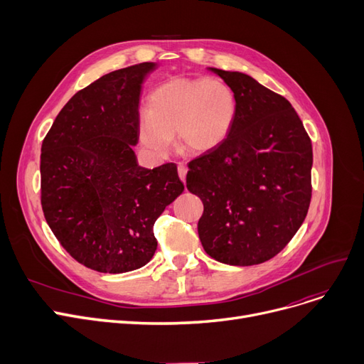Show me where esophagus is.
Wrapping results in <instances>:
<instances>
[{
  "mask_svg": "<svg viewBox=\"0 0 364 364\" xmlns=\"http://www.w3.org/2000/svg\"><path fill=\"white\" fill-rule=\"evenodd\" d=\"M178 176H180V180L183 183H186V176H187V168L184 164H178Z\"/></svg>",
  "mask_w": 364,
  "mask_h": 364,
  "instance_id": "obj_1",
  "label": "esophagus"
}]
</instances>
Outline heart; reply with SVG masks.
Instances as JSON below:
<instances>
[{
	"label": "heart",
	"instance_id": "heart-1",
	"mask_svg": "<svg viewBox=\"0 0 364 364\" xmlns=\"http://www.w3.org/2000/svg\"><path fill=\"white\" fill-rule=\"evenodd\" d=\"M236 114V95L225 82L174 78L150 92L147 113L137 121V139L153 159L168 155L174 134L183 151L200 155L225 141Z\"/></svg>",
	"mask_w": 364,
	"mask_h": 364
}]
</instances>
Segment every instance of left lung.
Here are the masks:
<instances>
[{
    "label": "left lung",
    "instance_id": "1",
    "mask_svg": "<svg viewBox=\"0 0 364 364\" xmlns=\"http://www.w3.org/2000/svg\"><path fill=\"white\" fill-rule=\"evenodd\" d=\"M208 69L233 90L237 114L225 141L188 164L187 188L203 202L199 239L220 262L261 264L307 217L311 140L282 95L246 73Z\"/></svg>",
    "mask_w": 364,
    "mask_h": 364
}]
</instances>
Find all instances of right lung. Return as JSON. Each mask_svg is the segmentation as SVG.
Returning a JSON list of instances; mask_svg holds the SVG:
<instances>
[{"label":"right lung","mask_w":364,"mask_h":364,"mask_svg":"<svg viewBox=\"0 0 364 364\" xmlns=\"http://www.w3.org/2000/svg\"><path fill=\"white\" fill-rule=\"evenodd\" d=\"M144 62L103 75L57 114L41 147V203L51 232L82 265L127 273L146 265L153 224L184 190L177 165H139V105L158 69Z\"/></svg>","instance_id":"obj_1"}]
</instances>
